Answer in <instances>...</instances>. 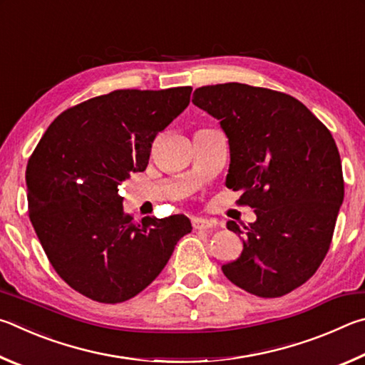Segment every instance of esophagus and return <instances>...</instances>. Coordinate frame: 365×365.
<instances>
[{
	"label": "esophagus",
	"instance_id": "34e87169",
	"mask_svg": "<svg viewBox=\"0 0 365 365\" xmlns=\"http://www.w3.org/2000/svg\"><path fill=\"white\" fill-rule=\"evenodd\" d=\"M192 226L197 231H202V229H210L215 226L213 221L205 220V218H192Z\"/></svg>",
	"mask_w": 365,
	"mask_h": 365
}]
</instances>
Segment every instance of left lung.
I'll return each mask as SVG.
<instances>
[{"instance_id": "obj_1", "label": "left lung", "mask_w": 365, "mask_h": 365, "mask_svg": "<svg viewBox=\"0 0 365 365\" xmlns=\"http://www.w3.org/2000/svg\"><path fill=\"white\" fill-rule=\"evenodd\" d=\"M194 106L220 121L229 140L226 186L240 190L257 221L237 259L222 264L234 285L277 298L303 285L329 252L344 184L330 131L289 94L244 83L197 88Z\"/></svg>"}]
</instances>
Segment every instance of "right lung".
Wrapping results in <instances>:
<instances>
[{"mask_svg": "<svg viewBox=\"0 0 365 365\" xmlns=\"http://www.w3.org/2000/svg\"><path fill=\"white\" fill-rule=\"evenodd\" d=\"M190 86L118 89L62 112L29 160V215L56 272L81 295L121 303L152 284L178 240L184 215L136 222L118 186L144 171L152 143L189 106Z\"/></svg>", "mask_w": 365, "mask_h": 365, "instance_id": "right-lung-1", "label": "right lung"}]
</instances>
